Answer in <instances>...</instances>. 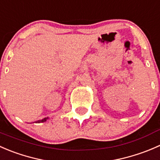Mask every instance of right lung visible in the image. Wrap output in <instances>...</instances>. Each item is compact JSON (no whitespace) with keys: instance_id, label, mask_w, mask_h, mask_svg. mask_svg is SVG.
<instances>
[{"instance_id":"obj_1","label":"right lung","mask_w":160,"mask_h":160,"mask_svg":"<svg viewBox=\"0 0 160 160\" xmlns=\"http://www.w3.org/2000/svg\"><path fill=\"white\" fill-rule=\"evenodd\" d=\"M47 119H48V118H43V119H42V120H39V121H36V123L44 122V121H47Z\"/></svg>"}]
</instances>
